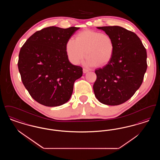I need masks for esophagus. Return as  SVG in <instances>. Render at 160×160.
Wrapping results in <instances>:
<instances>
[{
	"instance_id": "esophagus-1",
	"label": "esophagus",
	"mask_w": 160,
	"mask_h": 160,
	"mask_svg": "<svg viewBox=\"0 0 160 160\" xmlns=\"http://www.w3.org/2000/svg\"><path fill=\"white\" fill-rule=\"evenodd\" d=\"M88 71H89V70H88V69H83V72L84 74H86V73H87Z\"/></svg>"
}]
</instances>
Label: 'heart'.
<instances>
[{
  "label": "heart",
  "mask_w": 160,
  "mask_h": 160,
  "mask_svg": "<svg viewBox=\"0 0 160 160\" xmlns=\"http://www.w3.org/2000/svg\"><path fill=\"white\" fill-rule=\"evenodd\" d=\"M86 54V64L94 67L107 65L112 58L114 44L106 33L98 31H83L78 33L76 39L69 38L66 44V53L69 61L78 64Z\"/></svg>",
  "instance_id": "b5f03b06"
}]
</instances>
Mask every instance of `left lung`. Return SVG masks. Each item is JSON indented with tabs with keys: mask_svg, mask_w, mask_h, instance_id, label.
<instances>
[{
	"mask_svg": "<svg viewBox=\"0 0 160 160\" xmlns=\"http://www.w3.org/2000/svg\"><path fill=\"white\" fill-rule=\"evenodd\" d=\"M113 39L112 59L102 68L95 70L93 88L100 102L118 106L131 98L140 87L147 69V53L137 35L121 26H102Z\"/></svg>",
	"mask_w": 160,
	"mask_h": 160,
	"instance_id": "obj_1",
	"label": "left lung"
}]
</instances>
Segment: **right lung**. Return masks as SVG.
Listing matches in <instances>:
<instances>
[{
  "label": "right lung",
  "mask_w": 160,
  "mask_h": 160,
  "mask_svg": "<svg viewBox=\"0 0 160 160\" xmlns=\"http://www.w3.org/2000/svg\"><path fill=\"white\" fill-rule=\"evenodd\" d=\"M80 28L51 26L33 33L20 49L18 68L33 99L45 106H59L70 99L83 69L71 64L66 44Z\"/></svg>",
  "instance_id": "obj_1"
}]
</instances>
